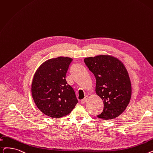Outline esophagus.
<instances>
[{"instance_id":"obj_1","label":"esophagus","mask_w":153,"mask_h":153,"mask_svg":"<svg viewBox=\"0 0 153 153\" xmlns=\"http://www.w3.org/2000/svg\"><path fill=\"white\" fill-rule=\"evenodd\" d=\"M88 96H85L84 99H83L82 100H81V103L82 104H84L86 102V101H87V100H88Z\"/></svg>"}]
</instances>
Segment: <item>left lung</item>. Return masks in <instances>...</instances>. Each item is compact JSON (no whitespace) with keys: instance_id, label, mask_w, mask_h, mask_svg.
<instances>
[{"instance_id":"1","label":"left lung","mask_w":153,"mask_h":153,"mask_svg":"<svg viewBox=\"0 0 153 153\" xmlns=\"http://www.w3.org/2000/svg\"><path fill=\"white\" fill-rule=\"evenodd\" d=\"M84 62L96 79V92L104 103L103 111L97 116L104 120L121 114L131 97V83L123 63L109 55L84 59Z\"/></svg>"}]
</instances>
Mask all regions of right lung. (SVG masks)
Instances as JSON below:
<instances>
[{
	"label": "right lung",
	"instance_id": "1",
	"mask_svg": "<svg viewBox=\"0 0 153 153\" xmlns=\"http://www.w3.org/2000/svg\"><path fill=\"white\" fill-rule=\"evenodd\" d=\"M72 61L70 57H58L39 66L32 79V98L45 115L59 118L69 114L78 101L74 89L68 84L65 75Z\"/></svg>",
	"mask_w": 153,
	"mask_h": 153
}]
</instances>
